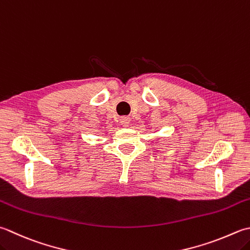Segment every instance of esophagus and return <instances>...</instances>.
<instances>
[{
    "label": "esophagus",
    "mask_w": 250,
    "mask_h": 250,
    "mask_svg": "<svg viewBox=\"0 0 250 250\" xmlns=\"http://www.w3.org/2000/svg\"><path fill=\"white\" fill-rule=\"evenodd\" d=\"M130 121H131L130 117L125 116V117H121V118H120V124L124 126H128L130 125Z\"/></svg>",
    "instance_id": "1"
}]
</instances>
